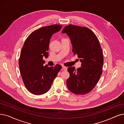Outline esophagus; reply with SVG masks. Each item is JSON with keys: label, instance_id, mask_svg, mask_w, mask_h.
I'll list each match as a JSON object with an SVG mask.
<instances>
[{"label": "esophagus", "instance_id": "esophagus-1", "mask_svg": "<svg viewBox=\"0 0 124 124\" xmlns=\"http://www.w3.org/2000/svg\"><path fill=\"white\" fill-rule=\"evenodd\" d=\"M62 70H65V71H66L67 70V67L64 66H62Z\"/></svg>", "mask_w": 124, "mask_h": 124}]
</instances>
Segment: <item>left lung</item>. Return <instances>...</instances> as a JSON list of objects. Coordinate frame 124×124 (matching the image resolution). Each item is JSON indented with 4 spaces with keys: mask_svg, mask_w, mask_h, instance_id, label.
Masks as SVG:
<instances>
[{
    "mask_svg": "<svg viewBox=\"0 0 124 124\" xmlns=\"http://www.w3.org/2000/svg\"><path fill=\"white\" fill-rule=\"evenodd\" d=\"M69 37L72 52L81 62V67L68 68L70 77L67 80L69 90L77 95L91 92L99 80L102 73L103 55L97 36L90 29L70 24L62 32Z\"/></svg>",
    "mask_w": 124,
    "mask_h": 124,
    "instance_id": "left-lung-1",
    "label": "left lung"
}]
</instances>
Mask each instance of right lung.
<instances>
[{"label": "right lung", "instance_id": "1", "mask_svg": "<svg viewBox=\"0 0 124 124\" xmlns=\"http://www.w3.org/2000/svg\"><path fill=\"white\" fill-rule=\"evenodd\" d=\"M59 24L44 26L30 34L25 41L19 60L20 71L25 86L36 95H42L50 89L62 66H45L43 57H48L49 45L54 33L61 30Z\"/></svg>", "mask_w": 124, "mask_h": 124}]
</instances>
